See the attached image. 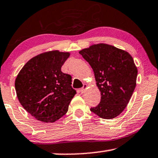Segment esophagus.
<instances>
[{
	"mask_svg": "<svg viewBox=\"0 0 158 158\" xmlns=\"http://www.w3.org/2000/svg\"><path fill=\"white\" fill-rule=\"evenodd\" d=\"M87 84H85V85H83V87L80 89V93H84L86 91V89H87Z\"/></svg>",
	"mask_w": 158,
	"mask_h": 158,
	"instance_id": "1",
	"label": "esophagus"
}]
</instances>
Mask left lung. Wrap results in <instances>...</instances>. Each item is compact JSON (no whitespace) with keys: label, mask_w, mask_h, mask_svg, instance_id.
<instances>
[{"label":"left lung","mask_w":158,"mask_h":158,"mask_svg":"<svg viewBox=\"0 0 158 158\" xmlns=\"http://www.w3.org/2000/svg\"><path fill=\"white\" fill-rule=\"evenodd\" d=\"M79 54L93 69L101 92V102L90 111L101 118H115L127 106L136 85L138 70L132 56L106 44L92 45Z\"/></svg>","instance_id":"8db88e82"}]
</instances>
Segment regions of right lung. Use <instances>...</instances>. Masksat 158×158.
I'll list each match as a JSON object with an SVG mask.
<instances>
[{
    "instance_id": "1",
    "label": "right lung",
    "mask_w": 158,
    "mask_h": 158,
    "mask_svg": "<svg viewBox=\"0 0 158 158\" xmlns=\"http://www.w3.org/2000/svg\"><path fill=\"white\" fill-rule=\"evenodd\" d=\"M69 52L49 51L27 62L18 73L15 89L19 103L38 120L54 123L67 113L77 92L71 87V76L61 67Z\"/></svg>"
}]
</instances>
